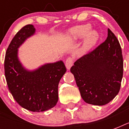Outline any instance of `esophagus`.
I'll list each match as a JSON object with an SVG mask.
<instances>
[{
  "label": "esophagus",
  "instance_id": "esophagus-1",
  "mask_svg": "<svg viewBox=\"0 0 129 129\" xmlns=\"http://www.w3.org/2000/svg\"><path fill=\"white\" fill-rule=\"evenodd\" d=\"M73 66V59L72 57H68L66 61V67L68 70H70L71 67Z\"/></svg>",
  "mask_w": 129,
  "mask_h": 129
}]
</instances>
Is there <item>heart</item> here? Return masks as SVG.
Wrapping results in <instances>:
<instances>
[{
  "mask_svg": "<svg viewBox=\"0 0 129 129\" xmlns=\"http://www.w3.org/2000/svg\"><path fill=\"white\" fill-rule=\"evenodd\" d=\"M89 24L78 25L71 29L68 35L73 39H79L84 37V47L90 49L95 45L99 39V33L96 30H92Z\"/></svg>",
  "mask_w": 129,
  "mask_h": 129,
  "instance_id": "heart-1",
  "label": "heart"
}]
</instances>
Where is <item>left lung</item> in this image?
Returning a JSON list of instances; mask_svg holds the SVG:
<instances>
[{"label":"left lung","instance_id":"8db88e82","mask_svg":"<svg viewBox=\"0 0 129 129\" xmlns=\"http://www.w3.org/2000/svg\"><path fill=\"white\" fill-rule=\"evenodd\" d=\"M86 103L102 106L118 94L123 75L120 43L108 29V37L94 50L78 59L70 69Z\"/></svg>","mask_w":129,"mask_h":129}]
</instances>
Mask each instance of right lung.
Segmentation results:
<instances>
[{"mask_svg":"<svg viewBox=\"0 0 129 129\" xmlns=\"http://www.w3.org/2000/svg\"><path fill=\"white\" fill-rule=\"evenodd\" d=\"M35 33L33 25L23 27L12 39L5 59V74L13 98L32 112L52 108L58 101V84L66 72L62 61L45 63L34 70L23 66L18 57L19 47Z\"/></svg>","mask_w":129,"mask_h":129,"instance_id":"right-lung-1","label":"right lung"}]
</instances>
